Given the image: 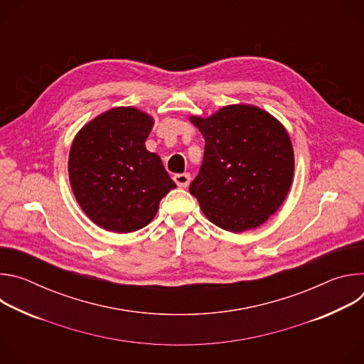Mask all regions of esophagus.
<instances>
[{
  "label": "esophagus",
  "mask_w": 364,
  "mask_h": 364,
  "mask_svg": "<svg viewBox=\"0 0 364 364\" xmlns=\"http://www.w3.org/2000/svg\"><path fill=\"white\" fill-rule=\"evenodd\" d=\"M190 180H191V177H190V174H188V173H184V174H176V176H174V181H176V184H177L178 187H181V188H186V187L190 184Z\"/></svg>",
  "instance_id": "34e87169"
}]
</instances>
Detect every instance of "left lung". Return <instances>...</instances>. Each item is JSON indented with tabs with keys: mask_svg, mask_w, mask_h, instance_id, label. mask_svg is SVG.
<instances>
[{
	"mask_svg": "<svg viewBox=\"0 0 364 364\" xmlns=\"http://www.w3.org/2000/svg\"><path fill=\"white\" fill-rule=\"evenodd\" d=\"M190 121L205 141L203 164L188 188L201 212L233 233L265 223L294 177V149L284 125L253 105H229Z\"/></svg>",
	"mask_w": 364,
	"mask_h": 364,
	"instance_id": "1",
	"label": "left lung"
}]
</instances>
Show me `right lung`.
Listing matches in <instances>:
<instances>
[{
	"label": "right lung",
	"instance_id": "1",
	"mask_svg": "<svg viewBox=\"0 0 364 364\" xmlns=\"http://www.w3.org/2000/svg\"><path fill=\"white\" fill-rule=\"evenodd\" d=\"M154 119L132 107L97 115L75 136L69 180L86 216L99 228L129 233L145 228L176 183L145 148Z\"/></svg>",
	"mask_w": 364,
	"mask_h": 364
}]
</instances>
